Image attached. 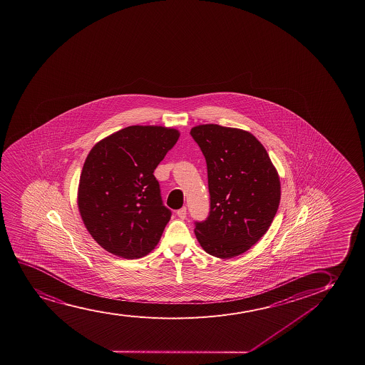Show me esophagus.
<instances>
[{
	"label": "esophagus",
	"mask_w": 365,
	"mask_h": 365,
	"mask_svg": "<svg viewBox=\"0 0 365 365\" xmlns=\"http://www.w3.org/2000/svg\"><path fill=\"white\" fill-rule=\"evenodd\" d=\"M176 215H178V217H179L180 220H185V218H186V207L180 208L179 211L176 212Z\"/></svg>",
	"instance_id": "obj_1"
}]
</instances>
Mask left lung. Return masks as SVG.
Listing matches in <instances>:
<instances>
[{
	"mask_svg": "<svg viewBox=\"0 0 365 365\" xmlns=\"http://www.w3.org/2000/svg\"><path fill=\"white\" fill-rule=\"evenodd\" d=\"M206 158L211 211L195 235L207 254L232 259L251 249L271 227L281 181L267 150L252 133L215 123L191 128Z\"/></svg>",
	"mask_w": 365,
	"mask_h": 365,
	"instance_id": "1",
	"label": "left lung"
}]
</instances>
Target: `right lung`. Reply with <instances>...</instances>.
<instances>
[{
	"mask_svg": "<svg viewBox=\"0 0 365 365\" xmlns=\"http://www.w3.org/2000/svg\"><path fill=\"white\" fill-rule=\"evenodd\" d=\"M179 137L176 128L133 125L89 152L77 205L84 227L104 250L133 259L158 245L172 212L163 206L153 173Z\"/></svg>",
	"mask_w": 365,
	"mask_h": 365,
	"instance_id": "add662e5",
	"label": "right lung"
}]
</instances>
